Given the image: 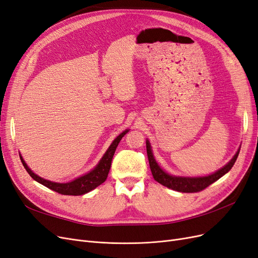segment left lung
<instances>
[{
  "instance_id": "1",
  "label": "left lung",
  "mask_w": 258,
  "mask_h": 258,
  "mask_svg": "<svg viewBox=\"0 0 258 258\" xmlns=\"http://www.w3.org/2000/svg\"><path fill=\"white\" fill-rule=\"evenodd\" d=\"M146 150H147L150 171H152V174L156 181L161 183L162 185L166 186L168 189H172L178 192H184V193H193V192H200L204 190L211 183H214L215 181L220 179L222 176H224L226 173H228L230 168L233 167V165L236 162L239 152H240V147L238 148L235 156L229 160V162L226 163L223 167H221L220 170L210 175L199 176V177L175 176V175L166 173L163 168L157 163L148 139L146 140Z\"/></svg>"
}]
</instances>
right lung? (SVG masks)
Listing matches in <instances>:
<instances>
[{
  "mask_svg": "<svg viewBox=\"0 0 258 258\" xmlns=\"http://www.w3.org/2000/svg\"><path fill=\"white\" fill-rule=\"evenodd\" d=\"M127 132H129V129L122 131L119 136H117L114 139L109 148L106 149V152L100 159V161L97 163V165L93 168V170L68 182H54V181H50L44 178H41L40 176L35 174L28 166V164L25 163L21 154H19L20 160L26 172L30 174L32 178L34 180H36L37 182L43 184L44 186H47V188L64 195H83L87 192L94 190L95 188H97V186L105 181L106 177H108V174L110 172L112 159L115 154V150H116V147L120 142V140Z\"/></svg>",
  "mask_w": 258,
  "mask_h": 258,
  "instance_id": "obj_1",
  "label": "right lung"
}]
</instances>
